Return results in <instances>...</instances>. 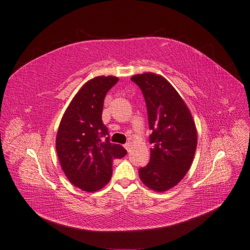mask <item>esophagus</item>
I'll return each instance as SVG.
<instances>
[{
	"label": "esophagus",
	"mask_w": 250,
	"mask_h": 250,
	"mask_svg": "<svg viewBox=\"0 0 250 250\" xmlns=\"http://www.w3.org/2000/svg\"><path fill=\"white\" fill-rule=\"evenodd\" d=\"M124 147L126 148L127 151H129V150H130V147H131V144H130V143H126V144L124 145Z\"/></svg>",
	"instance_id": "1"
}]
</instances>
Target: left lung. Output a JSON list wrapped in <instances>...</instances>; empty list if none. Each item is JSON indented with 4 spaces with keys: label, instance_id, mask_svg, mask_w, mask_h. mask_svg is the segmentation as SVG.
Listing matches in <instances>:
<instances>
[{
    "label": "left lung",
    "instance_id": "8db88e82",
    "mask_svg": "<svg viewBox=\"0 0 250 250\" xmlns=\"http://www.w3.org/2000/svg\"><path fill=\"white\" fill-rule=\"evenodd\" d=\"M141 89L148 115L150 160L139 168L143 184L156 192L175 187L190 168L197 146L192 114L177 91L154 73L131 77Z\"/></svg>",
    "mask_w": 250,
    "mask_h": 250
}]
</instances>
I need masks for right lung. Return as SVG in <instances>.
<instances>
[{"label": "right lung", "mask_w": 250, "mask_h": 250, "mask_svg": "<svg viewBox=\"0 0 250 250\" xmlns=\"http://www.w3.org/2000/svg\"><path fill=\"white\" fill-rule=\"evenodd\" d=\"M119 78L97 76L90 79L73 97L60 122L56 150L60 166L71 184L86 192L104 188L112 175V160L127 151L109 141L102 121L107 92Z\"/></svg>", "instance_id": "1"}]
</instances>
